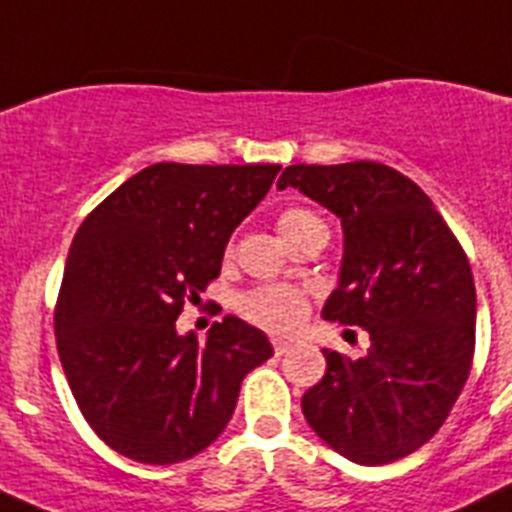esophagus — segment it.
<instances>
[{"instance_id": "34e87169", "label": "esophagus", "mask_w": 512, "mask_h": 512, "mask_svg": "<svg viewBox=\"0 0 512 512\" xmlns=\"http://www.w3.org/2000/svg\"><path fill=\"white\" fill-rule=\"evenodd\" d=\"M290 347H293V342H288V339H273V352H275V357H283V354L288 352Z\"/></svg>"}]
</instances>
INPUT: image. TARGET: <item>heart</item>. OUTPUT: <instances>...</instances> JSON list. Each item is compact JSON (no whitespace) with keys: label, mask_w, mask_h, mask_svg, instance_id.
Instances as JSON below:
<instances>
[{"label":"heart","mask_w":512,"mask_h":512,"mask_svg":"<svg viewBox=\"0 0 512 512\" xmlns=\"http://www.w3.org/2000/svg\"><path fill=\"white\" fill-rule=\"evenodd\" d=\"M275 227H278L280 237L288 242L290 247L296 245L298 239L306 237L308 232L316 229H326L324 219L308 206H285L278 216H275ZM229 252V247H227ZM239 311L252 324L262 326L275 334H285V331L296 329L303 321L308 311V301L298 288L290 285H262V288L247 290L245 296L239 298Z\"/></svg>","instance_id":"obj_1"}]
</instances>
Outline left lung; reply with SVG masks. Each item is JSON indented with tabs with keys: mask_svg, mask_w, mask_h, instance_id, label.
I'll return each mask as SVG.
<instances>
[{
	"mask_svg": "<svg viewBox=\"0 0 512 512\" xmlns=\"http://www.w3.org/2000/svg\"><path fill=\"white\" fill-rule=\"evenodd\" d=\"M298 188L342 219L339 288L324 319L362 326L370 349H324L326 375L301 400L308 426L357 464H390L444 426L474 359L472 267L434 201L375 160L288 165Z\"/></svg>",
	"mask_w": 512,
	"mask_h": 512,
	"instance_id": "left-lung-1",
	"label": "left lung"
}]
</instances>
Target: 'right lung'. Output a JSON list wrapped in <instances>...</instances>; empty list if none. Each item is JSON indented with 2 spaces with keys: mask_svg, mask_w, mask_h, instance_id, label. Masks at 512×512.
I'll use <instances>...</instances> for the list:
<instances>
[{
  "mask_svg": "<svg viewBox=\"0 0 512 512\" xmlns=\"http://www.w3.org/2000/svg\"><path fill=\"white\" fill-rule=\"evenodd\" d=\"M280 165L155 163L78 227L55 301V344L86 423L142 464L196 457L227 428L267 336L224 316L199 344L178 336L183 303L222 270L237 224Z\"/></svg>",
  "mask_w": 512,
  "mask_h": 512,
  "instance_id": "add662e5",
  "label": "right lung"
}]
</instances>
